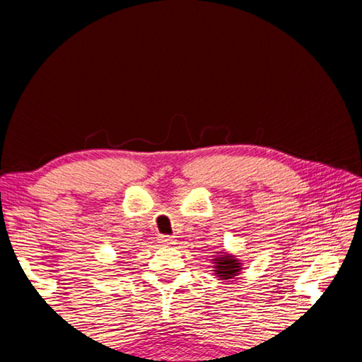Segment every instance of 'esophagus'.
<instances>
[{
    "mask_svg": "<svg viewBox=\"0 0 362 362\" xmlns=\"http://www.w3.org/2000/svg\"><path fill=\"white\" fill-rule=\"evenodd\" d=\"M159 241H161L163 244H174V238L168 236V235H163V236H159Z\"/></svg>",
    "mask_w": 362,
    "mask_h": 362,
    "instance_id": "esophagus-1",
    "label": "esophagus"
}]
</instances>
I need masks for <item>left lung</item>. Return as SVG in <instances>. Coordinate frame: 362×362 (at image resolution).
Here are the masks:
<instances>
[{
	"label": "left lung",
	"mask_w": 362,
	"mask_h": 362,
	"mask_svg": "<svg viewBox=\"0 0 362 362\" xmlns=\"http://www.w3.org/2000/svg\"><path fill=\"white\" fill-rule=\"evenodd\" d=\"M214 263H216V272L217 278L220 279H231L235 278L236 274H240L241 272V263L238 259H235V257L230 255V254H223L222 257H217L216 260H214Z\"/></svg>",
	"instance_id": "8db88e82"
}]
</instances>
